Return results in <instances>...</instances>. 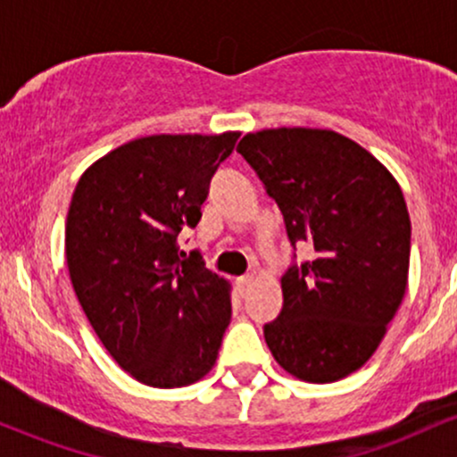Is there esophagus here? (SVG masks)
Returning <instances> with one entry per match:
<instances>
[{"mask_svg": "<svg viewBox=\"0 0 457 457\" xmlns=\"http://www.w3.org/2000/svg\"><path fill=\"white\" fill-rule=\"evenodd\" d=\"M236 286H238L240 296H245L246 292H249V287L253 286V275H245V277H240V279L236 281Z\"/></svg>", "mask_w": 457, "mask_h": 457, "instance_id": "obj_1", "label": "esophagus"}]
</instances>
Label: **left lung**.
<instances>
[{
	"label": "left lung",
	"instance_id": "left-lung-1",
	"mask_svg": "<svg viewBox=\"0 0 457 457\" xmlns=\"http://www.w3.org/2000/svg\"><path fill=\"white\" fill-rule=\"evenodd\" d=\"M309 260L281 277L283 307L264 339L287 374L335 382L363 367L402 305L411 217L391 171L327 129H266L238 148Z\"/></svg>",
	"mask_w": 457,
	"mask_h": 457
}]
</instances>
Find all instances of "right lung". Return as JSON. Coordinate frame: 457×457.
Masks as SVG:
<instances>
[{
  "instance_id": "obj_1",
  "label": "right lung",
  "mask_w": 457,
  "mask_h": 457,
  "mask_svg": "<svg viewBox=\"0 0 457 457\" xmlns=\"http://www.w3.org/2000/svg\"><path fill=\"white\" fill-rule=\"evenodd\" d=\"M240 133L150 135L92 162L66 219L72 287L115 363L156 389L212 370L229 318V283L187 258L178 234L195 228L217 167Z\"/></svg>"
}]
</instances>
